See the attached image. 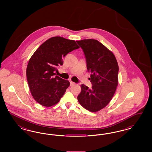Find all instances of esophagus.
I'll return each mask as SVG.
<instances>
[{
  "mask_svg": "<svg viewBox=\"0 0 152 152\" xmlns=\"http://www.w3.org/2000/svg\"><path fill=\"white\" fill-rule=\"evenodd\" d=\"M70 84H71V86H73V85H74L75 83L71 80V81H70Z\"/></svg>",
  "mask_w": 152,
  "mask_h": 152,
  "instance_id": "1",
  "label": "esophagus"
}]
</instances>
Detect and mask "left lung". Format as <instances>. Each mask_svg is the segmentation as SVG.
Masks as SVG:
<instances>
[{
  "label": "left lung",
  "instance_id": "1",
  "mask_svg": "<svg viewBox=\"0 0 152 152\" xmlns=\"http://www.w3.org/2000/svg\"><path fill=\"white\" fill-rule=\"evenodd\" d=\"M76 42L85 55L92 84L91 88L81 84L77 100L84 108L96 112L108 104L116 92L118 65L114 54L98 40L84 39Z\"/></svg>",
  "mask_w": 152,
  "mask_h": 152
}]
</instances>
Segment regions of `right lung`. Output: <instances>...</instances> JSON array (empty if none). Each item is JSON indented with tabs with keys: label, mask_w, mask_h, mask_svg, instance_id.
<instances>
[{
	"label": "right lung",
	"mask_w": 152,
	"mask_h": 152,
	"mask_svg": "<svg viewBox=\"0 0 152 152\" xmlns=\"http://www.w3.org/2000/svg\"><path fill=\"white\" fill-rule=\"evenodd\" d=\"M78 48L75 40L55 36L44 42L30 58L27 79L31 94L39 104L50 107L63 96L70 83L55 76L56 72L63 64V58Z\"/></svg>",
	"instance_id": "1"
}]
</instances>
